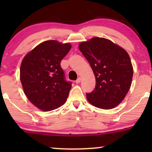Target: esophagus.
<instances>
[{
    "label": "esophagus",
    "mask_w": 152,
    "mask_h": 152,
    "mask_svg": "<svg viewBox=\"0 0 152 152\" xmlns=\"http://www.w3.org/2000/svg\"><path fill=\"white\" fill-rule=\"evenodd\" d=\"M80 82H81V78L79 77V78H77V80L75 81V83L76 84H79V83H80Z\"/></svg>",
    "instance_id": "1"
}]
</instances>
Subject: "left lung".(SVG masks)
Returning a JSON list of instances; mask_svg holds the SVG:
<instances>
[{
    "label": "left lung",
    "mask_w": 152,
    "mask_h": 152,
    "mask_svg": "<svg viewBox=\"0 0 152 152\" xmlns=\"http://www.w3.org/2000/svg\"><path fill=\"white\" fill-rule=\"evenodd\" d=\"M79 49L90 64L96 81L93 91L86 93L88 101L102 109L117 107L132 85L134 70L128 53L111 41L99 37L82 42Z\"/></svg>",
    "instance_id": "left-lung-1"
}]
</instances>
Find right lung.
<instances>
[{
	"label": "right lung",
	"mask_w": 152,
	"mask_h": 152,
	"mask_svg": "<svg viewBox=\"0 0 152 152\" xmlns=\"http://www.w3.org/2000/svg\"><path fill=\"white\" fill-rule=\"evenodd\" d=\"M70 43L49 40L27 54L20 68V80L29 100L43 111L56 109L66 102L72 83L66 80L61 60Z\"/></svg>",
	"instance_id": "right-lung-1"
}]
</instances>
